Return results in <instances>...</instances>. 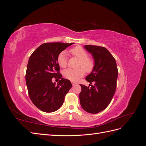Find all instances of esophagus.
<instances>
[{
    "label": "esophagus",
    "mask_w": 146,
    "mask_h": 146,
    "mask_svg": "<svg viewBox=\"0 0 146 146\" xmlns=\"http://www.w3.org/2000/svg\"><path fill=\"white\" fill-rule=\"evenodd\" d=\"M72 85L73 86H74V85H77V83H75V82H72Z\"/></svg>",
    "instance_id": "34e87169"
}]
</instances>
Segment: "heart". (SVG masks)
<instances>
[{"label":"heart","instance_id":"1","mask_svg":"<svg viewBox=\"0 0 146 146\" xmlns=\"http://www.w3.org/2000/svg\"><path fill=\"white\" fill-rule=\"evenodd\" d=\"M70 54L76 57L78 61L77 64V68H68L64 70L63 75L65 78L72 82H76L82 77L85 71L91 72L94 68V61L88 57V53L80 46L75 47L69 51ZM57 62L61 68L66 67L68 64L67 55L64 51L61 52L57 57Z\"/></svg>","mask_w":146,"mask_h":146}]
</instances>
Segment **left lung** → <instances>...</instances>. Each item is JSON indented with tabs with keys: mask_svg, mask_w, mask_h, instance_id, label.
Returning <instances> with one entry per match:
<instances>
[{
	"mask_svg": "<svg viewBox=\"0 0 146 146\" xmlns=\"http://www.w3.org/2000/svg\"><path fill=\"white\" fill-rule=\"evenodd\" d=\"M84 48L94 60V68L86 80L95 83L94 86L90 84L91 88L80 85L79 98L85 111L96 114L103 111L111 102L116 89L118 70L115 59L105 47L85 45Z\"/></svg>",
	"mask_w": 146,
	"mask_h": 146,
	"instance_id": "obj_1",
	"label": "left lung"
}]
</instances>
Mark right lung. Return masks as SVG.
<instances>
[{"instance_id": "1", "label": "right lung", "mask_w": 146, "mask_h": 146, "mask_svg": "<svg viewBox=\"0 0 146 146\" xmlns=\"http://www.w3.org/2000/svg\"><path fill=\"white\" fill-rule=\"evenodd\" d=\"M71 43L42 44L30 56L26 70L25 81L30 98L41 111L52 113L62 106L66 94L72 87L67 79L62 78L57 57ZM60 79L57 85L52 78Z\"/></svg>"}]
</instances>
